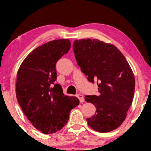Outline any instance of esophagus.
<instances>
[{"label": "esophagus", "mask_w": 151, "mask_h": 151, "mask_svg": "<svg viewBox=\"0 0 151 151\" xmlns=\"http://www.w3.org/2000/svg\"><path fill=\"white\" fill-rule=\"evenodd\" d=\"M77 97L79 99V101L81 102V103H83V102L84 101V96H83L82 94H81V93H79V94L77 95Z\"/></svg>", "instance_id": "obj_1"}]
</instances>
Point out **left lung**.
I'll return each instance as SVG.
<instances>
[{
	"mask_svg": "<svg viewBox=\"0 0 151 151\" xmlns=\"http://www.w3.org/2000/svg\"><path fill=\"white\" fill-rule=\"evenodd\" d=\"M73 50L81 72L98 85L97 96H85L96 108L86 119L88 125L100 133L115 130L125 120L134 95L135 78L127 60L116 47L99 40H74Z\"/></svg>",
	"mask_w": 151,
	"mask_h": 151,
	"instance_id": "8db88e82",
	"label": "left lung"
}]
</instances>
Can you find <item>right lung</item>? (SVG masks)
<instances>
[{"mask_svg": "<svg viewBox=\"0 0 151 151\" xmlns=\"http://www.w3.org/2000/svg\"><path fill=\"white\" fill-rule=\"evenodd\" d=\"M69 40L50 41L27 56L17 74L16 97L22 111L36 129L45 134L61 130L70 112L79 105L75 96H65L55 84L57 62L69 52Z\"/></svg>", "mask_w": 151, "mask_h": 151, "instance_id": "obj_1", "label": "right lung"}]
</instances>
